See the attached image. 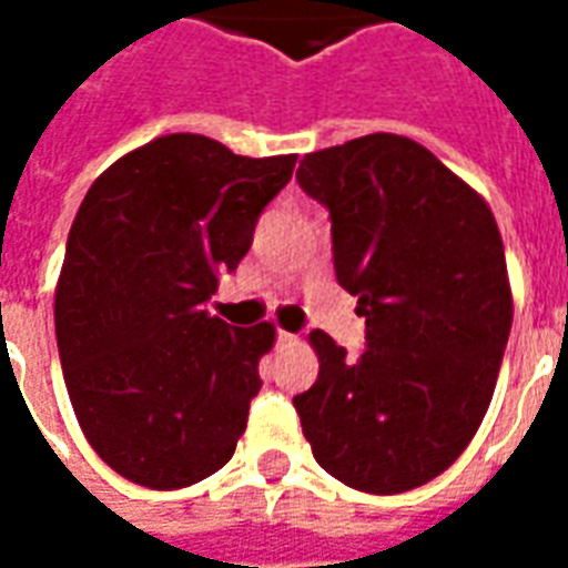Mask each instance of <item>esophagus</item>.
I'll return each mask as SVG.
<instances>
[{
  "label": "esophagus",
  "instance_id": "34e87169",
  "mask_svg": "<svg viewBox=\"0 0 568 568\" xmlns=\"http://www.w3.org/2000/svg\"><path fill=\"white\" fill-rule=\"evenodd\" d=\"M276 344H280V346H295L297 344V334L280 332V334H276Z\"/></svg>",
  "mask_w": 568,
  "mask_h": 568
}]
</instances>
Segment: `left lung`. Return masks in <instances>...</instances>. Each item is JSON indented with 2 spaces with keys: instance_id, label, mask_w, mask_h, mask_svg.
I'll return each instance as SVG.
<instances>
[{
  "instance_id": "1",
  "label": "left lung",
  "mask_w": 568,
  "mask_h": 568,
  "mask_svg": "<svg viewBox=\"0 0 568 568\" xmlns=\"http://www.w3.org/2000/svg\"><path fill=\"white\" fill-rule=\"evenodd\" d=\"M297 182L332 212L337 283L368 349L310 332L320 377L295 395L316 463L374 496L447 471L487 414L514 320L487 200L419 142L371 133L307 154Z\"/></svg>"
}]
</instances>
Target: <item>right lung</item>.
Listing matches in <instances>:
<instances>
[{
	"label": "right lung",
	"instance_id": "right-lung-1",
	"mask_svg": "<svg viewBox=\"0 0 568 568\" xmlns=\"http://www.w3.org/2000/svg\"><path fill=\"white\" fill-rule=\"evenodd\" d=\"M295 161L170 133L118 158L81 200L57 280V349L88 444L140 487L215 475L246 432L276 328L227 325L206 301Z\"/></svg>",
	"mask_w": 568,
	"mask_h": 568
}]
</instances>
